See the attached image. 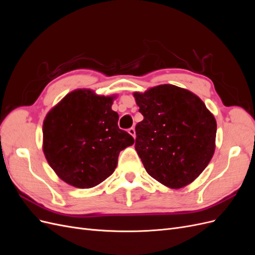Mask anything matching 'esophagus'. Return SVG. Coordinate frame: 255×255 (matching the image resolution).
<instances>
[{"label": "esophagus", "instance_id": "1", "mask_svg": "<svg viewBox=\"0 0 255 255\" xmlns=\"http://www.w3.org/2000/svg\"><path fill=\"white\" fill-rule=\"evenodd\" d=\"M128 134H129L130 136H133L134 138L136 137V132H135V128H128Z\"/></svg>", "mask_w": 255, "mask_h": 255}]
</instances>
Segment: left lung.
Masks as SVG:
<instances>
[{"mask_svg": "<svg viewBox=\"0 0 255 255\" xmlns=\"http://www.w3.org/2000/svg\"><path fill=\"white\" fill-rule=\"evenodd\" d=\"M133 96L143 116L136 126L135 150L145 171L168 188L187 186L214 155V115L194 92L170 84Z\"/></svg>", "mask_w": 255, "mask_h": 255, "instance_id": "obj_1", "label": "left lung"}]
</instances>
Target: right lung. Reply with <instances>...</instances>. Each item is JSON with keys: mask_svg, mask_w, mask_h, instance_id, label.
<instances>
[{"mask_svg": "<svg viewBox=\"0 0 255 255\" xmlns=\"http://www.w3.org/2000/svg\"><path fill=\"white\" fill-rule=\"evenodd\" d=\"M117 95L75 89L53 106L42 126V151L54 172L76 188H91L112 175L120 151L134 138L118 127Z\"/></svg>", "mask_w": 255, "mask_h": 255, "instance_id": "right-lung-1", "label": "right lung"}]
</instances>
